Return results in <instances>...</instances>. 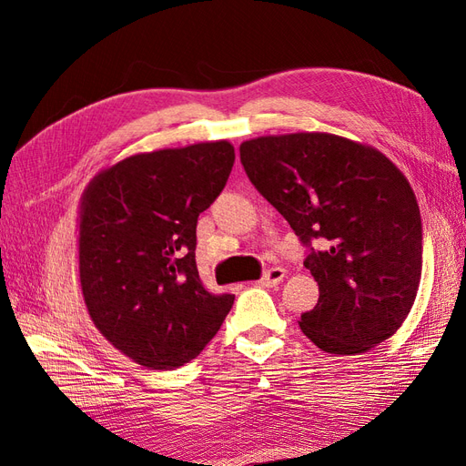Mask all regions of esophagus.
<instances>
[{"label": "esophagus", "mask_w": 466, "mask_h": 466, "mask_svg": "<svg viewBox=\"0 0 466 466\" xmlns=\"http://www.w3.org/2000/svg\"><path fill=\"white\" fill-rule=\"evenodd\" d=\"M284 278H286V270H284V268H270V270H268V272L262 276L260 284L266 286V288H276Z\"/></svg>", "instance_id": "obj_1"}]
</instances>
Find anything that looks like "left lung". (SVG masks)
I'll return each mask as SVG.
<instances>
[{
	"mask_svg": "<svg viewBox=\"0 0 466 466\" xmlns=\"http://www.w3.org/2000/svg\"><path fill=\"white\" fill-rule=\"evenodd\" d=\"M255 188L305 245L319 284L303 334L338 356L397 332L421 278V219L410 182L373 146L327 132L260 136L238 147Z\"/></svg>",
	"mask_w": 466,
	"mask_h": 466,
	"instance_id": "obj_1",
	"label": "left lung"
}]
</instances>
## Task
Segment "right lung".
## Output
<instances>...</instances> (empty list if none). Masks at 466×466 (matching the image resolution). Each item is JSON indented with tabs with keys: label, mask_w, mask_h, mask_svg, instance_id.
<instances>
[{
	"label": "right lung",
	"mask_w": 466,
	"mask_h": 466,
	"mask_svg": "<svg viewBox=\"0 0 466 466\" xmlns=\"http://www.w3.org/2000/svg\"><path fill=\"white\" fill-rule=\"evenodd\" d=\"M228 139L130 155L81 196L79 284L96 330L147 370L194 360L231 311L196 266V223L228 182Z\"/></svg>",
	"instance_id": "add662e5"
}]
</instances>
